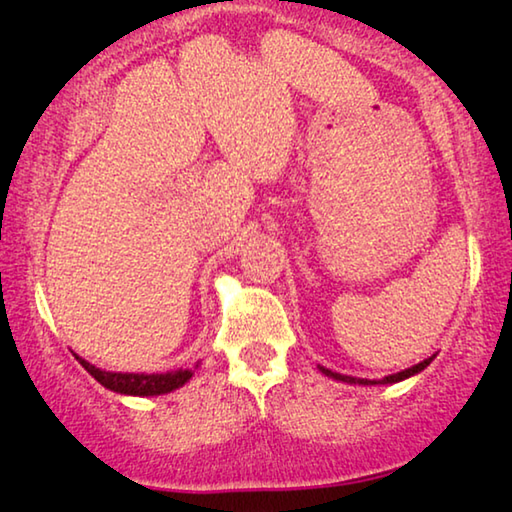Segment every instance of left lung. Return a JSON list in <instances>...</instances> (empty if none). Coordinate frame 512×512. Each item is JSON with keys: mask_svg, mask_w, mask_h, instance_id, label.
I'll return each instance as SVG.
<instances>
[{"mask_svg": "<svg viewBox=\"0 0 512 512\" xmlns=\"http://www.w3.org/2000/svg\"><path fill=\"white\" fill-rule=\"evenodd\" d=\"M432 363V358H425V361H421L418 365H414V368H407V370H402V372H398V375H391V377H386L384 379V384H395V381H402V379H407V377H411V375H416V372H421V370H425L427 365ZM324 372V375H329V377H333V379H340V381H347V384H375V381H368V379H356V377H347V375H338V372H331V370H326V368H319Z\"/></svg>", "mask_w": 512, "mask_h": 512, "instance_id": "1", "label": "left lung"}]
</instances>
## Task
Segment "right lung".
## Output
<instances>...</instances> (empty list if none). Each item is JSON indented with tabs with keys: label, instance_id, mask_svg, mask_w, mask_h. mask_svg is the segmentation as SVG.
Wrapping results in <instances>:
<instances>
[{
	"label": "right lung",
	"instance_id": "obj_1",
	"mask_svg": "<svg viewBox=\"0 0 512 512\" xmlns=\"http://www.w3.org/2000/svg\"><path fill=\"white\" fill-rule=\"evenodd\" d=\"M80 361L82 368H85L91 377H94L98 384H103L105 388H110L114 393H124V395H160V393H170L174 388H179L186 384V381L193 377L190 370H177V372H165V375H121V372H105L96 365L87 363L85 358L75 356Z\"/></svg>",
	"mask_w": 512,
	"mask_h": 512
}]
</instances>
